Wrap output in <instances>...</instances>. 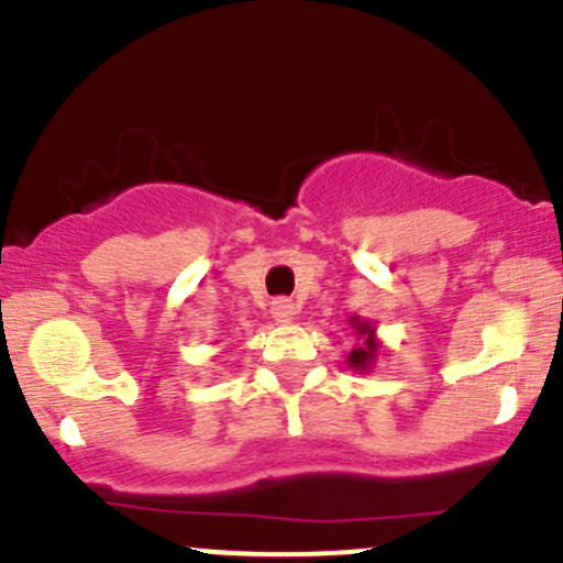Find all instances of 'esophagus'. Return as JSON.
I'll list each match as a JSON object with an SVG mask.
<instances>
[{
    "label": "esophagus",
    "mask_w": 563,
    "mask_h": 563,
    "mask_svg": "<svg viewBox=\"0 0 563 563\" xmlns=\"http://www.w3.org/2000/svg\"><path fill=\"white\" fill-rule=\"evenodd\" d=\"M272 316H275L277 321H291V318L297 316V305H294V299L286 297L275 299V302H272Z\"/></svg>",
    "instance_id": "1"
}]
</instances>
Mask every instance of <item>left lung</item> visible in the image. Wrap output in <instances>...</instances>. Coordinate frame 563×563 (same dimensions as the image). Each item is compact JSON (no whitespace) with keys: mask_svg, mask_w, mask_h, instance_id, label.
<instances>
[{"mask_svg":"<svg viewBox=\"0 0 563 563\" xmlns=\"http://www.w3.org/2000/svg\"><path fill=\"white\" fill-rule=\"evenodd\" d=\"M356 334H360L362 345H356V349L351 351L349 365L356 367V371H365L373 362V356H376V340H373L371 323H360V327H356Z\"/></svg>","mask_w":563,"mask_h":563,"instance_id":"left-lung-1","label":"left lung"}]
</instances>
